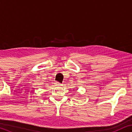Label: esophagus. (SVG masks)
I'll return each mask as SVG.
<instances>
[{
	"instance_id": "esophagus-1",
	"label": "esophagus",
	"mask_w": 132,
	"mask_h": 132,
	"mask_svg": "<svg viewBox=\"0 0 132 132\" xmlns=\"http://www.w3.org/2000/svg\"><path fill=\"white\" fill-rule=\"evenodd\" d=\"M55 84H56V85H57V86H61V85H61V84H60V83H59V82H56Z\"/></svg>"
}]
</instances>
